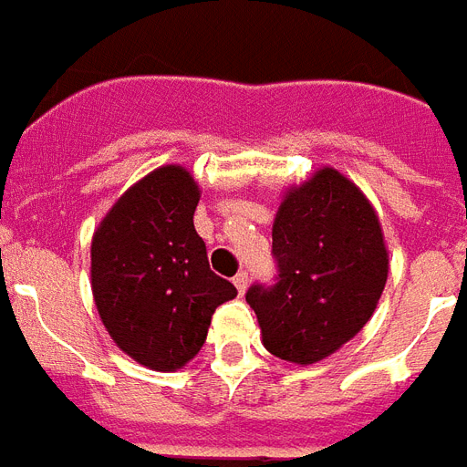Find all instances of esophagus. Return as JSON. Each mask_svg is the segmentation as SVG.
<instances>
[{
	"instance_id": "esophagus-1",
	"label": "esophagus",
	"mask_w": 467,
	"mask_h": 467,
	"mask_svg": "<svg viewBox=\"0 0 467 467\" xmlns=\"http://www.w3.org/2000/svg\"><path fill=\"white\" fill-rule=\"evenodd\" d=\"M246 283H249V273L246 271H240L237 275H234V285H237V290H240L242 295H244L246 290Z\"/></svg>"
}]
</instances>
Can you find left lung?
<instances>
[{"label": "left lung", "mask_w": 467, "mask_h": 467, "mask_svg": "<svg viewBox=\"0 0 467 467\" xmlns=\"http://www.w3.org/2000/svg\"><path fill=\"white\" fill-rule=\"evenodd\" d=\"M273 259L275 283H254L246 302L266 350L295 365H314L348 343L374 314L389 275L374 208L333 168L285 194Z\"/></svg>", "instance_id": "8db88e82"}]
</instances>
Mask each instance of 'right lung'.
<instances>
[{
  "mask_svg": "<svg viewBox=\"0 0 467 467\" xmlns=\"http://www.w3.org/2000/svg\"><path fill=\"white\" fill-rule=\"evenodd\" d=\"M199 187L180 165L136 182L93 234L90 285L119 348L158 371L180 369L206 343L211 317L237 297L208 266L194 227Z\"/></svg>",
  "mask_w": 467,
  "mask_h": 467,
  "instance_id": "right-lung-1",
  "label": "right lung"
}]
</instances>
